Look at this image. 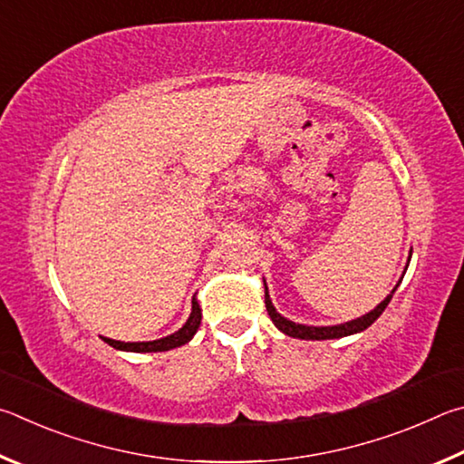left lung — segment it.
Wrapping results in <instances>:
<instances>
[{"label": "left lung", "instance_id": "obj_1", "mask_svg": "<svg viewBox=\"0 0 464 464\" xmlns=\"http://www.w3.org/2000/svg\"><path fill=\"white\" fill-rule=\"evenodd\" d=\"M397 289V287H395ZM395 289L389 294L383 302H381L375 310L369 312L367 315H362V318H356L353 322H346V324H340V326H324V328H318V326H302V324H295V322H289L283 318L281 314H277V310H275L271 299H269V291H266V285H265V304H266V312H269L271 320L275 326H277L283 334L287 336H294V338H299V340H330V338H343V336H351V334H356V332H362L367 330L372 322H375L381 314L385 312V307L389 305V302H392V297L395 294Z\"/></svg>", "mask_w": 464, "mask_h": 464}]
</instances>
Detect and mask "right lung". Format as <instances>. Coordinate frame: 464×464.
<instances>
[{"label": "right lung", "mask_w": 464, "mask_h": 464, "mask_svg": "<svg viewBox=\"0 0 464 464\" xmlns=\"http://www.w3.org/2000/svg\"><path fill=\"white\" fill-rule=\"evenodd\" d=\"M191 315L189 320H187L185 326L175 332V334H170L167 338H160V340H152V343H120V340H111V338H103L105 343L110 346L118 348V351H130V353H165L170 351V348H177V346H183L189 343L193 338L195 332H198L199 324H201V310L198 302H191Z\"/></svg>", "instance_id": "obj_1"}]
</instances>
